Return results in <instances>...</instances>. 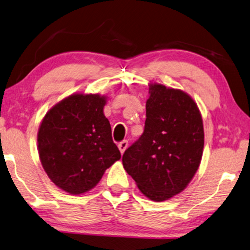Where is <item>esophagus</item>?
Instances as JSON below:
<instances>
[{
    "instance_id": "34e87169",
    "label": "esophagus",
    "mask_w": 250,
    "mask_h": 250,
    "mask_svg": "<svg viewBox=\"0 0 250 250\" xmlns=\"http://www.w3.org/2000/svg\"><path fill=\"white\" fill-rule=\"evenodd\" d=\"M127 147H128V141H123L120 143V144H118V148H120L122 154L125 152V149L127 148Z\"/></svg>"
}]
</instances>
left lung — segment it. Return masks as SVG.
Listing matches in <instances>:
<instances>
[{"label": "left lung", "instance_id": "obj_1", "mask_svg": "<svg viewBox=\"0 0 250 250\" xmlns=\"http://www.w3.org/2000/svg\"><path fill=\"white\" fill-rule=\"evenodd\" d=\"M203 148V120L193 98L150 84L144 132L122 159L142 193L155 202L181 193L198 169Z\"/></svg>", "mask_w": 250, "mask_h": 250}]
</instances>
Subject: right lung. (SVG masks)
<instances>
[{
  "label": "right lung",
  "mask_w": 250,
  "mask_h": 250,
  "mask_svg": "<svg viewBox=\"0 0 250 250\" xmlns=\"http://www.w3.org/2000/svg\"><path fill=\"white\" fill-rule=\"evenodd\" d=\"M105 104L98 94H74L52 107L41 123V163L51 181L69 194L92 189L121 158L103 113Z\"/></svg>",
  "instance_id": "1"
}]
</instances>
